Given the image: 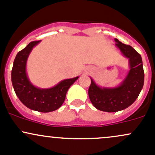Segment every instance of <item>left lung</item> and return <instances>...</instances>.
I'll list each match as a JSON object with an SVG mask.
<instances>
[{"mask_svg": "<svg viewBox=\"0 0 155 155\" xmlns=\"http://www.w3.org/2000/svg\"><path fill=\"white\" fill-rule=\"evenodd\" d=\"M115 46L123 56L128 58L129 71L125 79L115 87H101L91 77L88 96L91 103L98 110L117 112L132 105L144 84V71L141 56L130 45L114 39Z\"/></svg>", "mask_w": 155, "mask_h": 155, "instance_id": "left-lung-1", "label": "left lung"}]
</instances>
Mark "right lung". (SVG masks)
I'll list each match as a JSON object with an SVG mask.
<instances>
[{"mask_svg": "<svg viewBox=\"0 0 155 155\" xmlns=\"http://www.w3.org/2000/svg\"><path fill=\"white\" fill-rule=\"evenodd\" d=\"M41 41H32L19 51L13 62L11 73L13 88L21 102L31 110L48 113L59 108L66 94L79 76L67 79L50 88H40L30 82L27 72V62L32 49Z\"/></svg>", "mask_w": 155, "mask_h": 155, "instance_id": "add662e5", "label": "right lung"}]
</instances>
